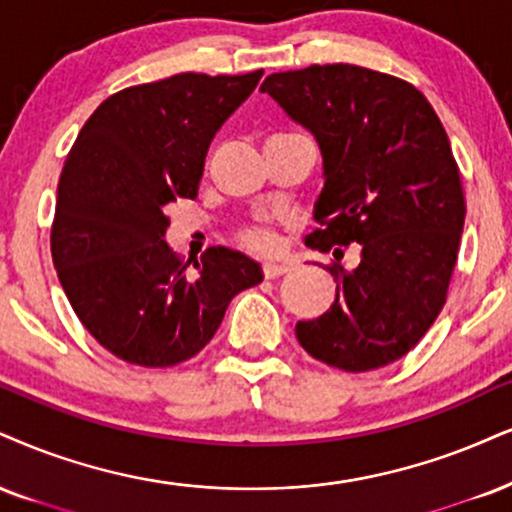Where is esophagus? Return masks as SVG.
I'll return each mask as SVG.
<instances>
[{
  "label": "esophagus",
  "instance_id": "esophagus-1",
  "mask_svg": "<svg viewBox=\"0 0 512 512\" xmlns=\"http://www.w3.org/2000/svg\"><path fill=\"white\" fill-rule=\"evenodd\" d=\"M289 270H292V266H289V263H277V261L263 263V277H266V280H275V277L287 275Z\"/></svg>",
  "mask_w": 512,
  "mask_h": 512
}]
</instances>
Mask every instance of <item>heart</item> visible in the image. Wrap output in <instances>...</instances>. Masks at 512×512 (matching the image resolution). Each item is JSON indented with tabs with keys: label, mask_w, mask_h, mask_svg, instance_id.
Instances as JSON below:
<instances>
[{
	"label": "heart",
	"mask_w": 512,
	"mask_h": 512,
	"mask_svg": "<svg viewBox=\"0 0 512 512\" xmlns=\"http://www.w3.org/2000/svg\"><path fill=\"white\" fill-rule=\"evenodd\" d=\"M239 242L251 249H270L275 244V235L268 225H249L239 232Z\"/></svg>",
	"instance_id": "b5f03b06"
}]
</instances>
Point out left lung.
<instances>
[{"label":"left lung","mask_w":512,"mask_h":512,"mask_svg":"<svg viewBox=\"0 0 512 512\" xmlns=\"http://www.w3.org/2000/svg\"><path fill=\"white\" fill-rule=\"evenodd\" d=\"M261 92L323 151L320 227L306 244H361L356 270L327 266L337 299L320 318L299 320L296 339L344 372L399 361L437 320L458 261L465 197L444 125L418 87L353 63L273 73Z\"/></svg>","instance_id":"obj_1"}]
</instances>
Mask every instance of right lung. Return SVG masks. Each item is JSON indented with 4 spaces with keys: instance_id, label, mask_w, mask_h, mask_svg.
I'll use <instances>...</instances> for the list:
<instances>
[{
    "instance_id": "right-lung-1",
    "label": "right lung",
    "mask_w": 512,
    "mask_h": 512,
    "mask_svg": "<svg viewBox=\"0 0 512 512\" xmlns=\"http://www.w3.org/2000/svg\"><path fill=\"white\" fill-rule=\"evenodd\" d=\"M263 71L178 73L111 94L63 163L52 223L56 275L87 332L125 363L170 368L197 356L232 296L263 280L239 251L182 261L166 206L197 197L208 144Z\"/></svg>"
}]
</instances>
